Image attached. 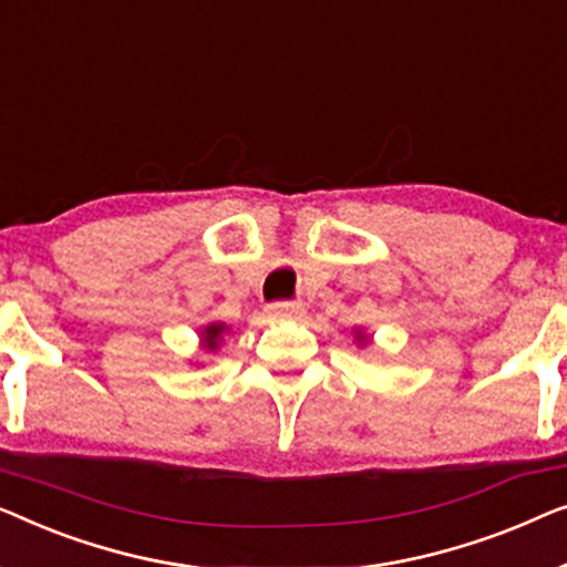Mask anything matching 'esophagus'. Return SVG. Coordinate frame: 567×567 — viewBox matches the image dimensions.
Instances as JSON below:
<instances>
[{"instance_id":"1","label":"esophagus","mask_w":567,"mask_h":567,"mask_svg":"<svg viewBox=\"0 0 567 567\" xmlns=\"http://www.w3.org/2000/svg\"><path fill=\"white\" fill-rule=\"evenodd\" d=\"M298 310H300L298 302H272V306H269V313L272 316H292L298 313Z\"/></svg>"}]
</instances>
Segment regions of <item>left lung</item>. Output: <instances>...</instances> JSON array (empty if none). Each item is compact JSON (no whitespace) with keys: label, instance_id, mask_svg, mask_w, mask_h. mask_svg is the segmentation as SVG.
I'll return each instance as SVG.
<instances>
[{"label":"left lung","instance_id":"8db88e82","mask_svg":"<svg viewBox=\"0 0 567 567\" xmlns=\"http://www.w3.org/2000/svg\"><path fill=\"white\" fill-rule=\"evenodd\" d=\"M357 341H362V344H364V341H367L360 331H357Z\"/></svg>","mask_w":567,"mask_h":567}]
</instances>
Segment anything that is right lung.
<instances>
[{"label": "right lung", "instance_id": "1", "mask_svg": "<svg viewBox=\"0 0 567 567\" xmlns=\"http://www.w3.org/2000/svg\"><path fill=\"white\" fill-rule=\"evenodd\" d=\"M226 331V326L223 323H210V326H205V331H203V347L207 349V352H215V349H218V344H220V333Z\"/></svg>", "mask_w": 567, "mask_h": 567}]
</instances>
